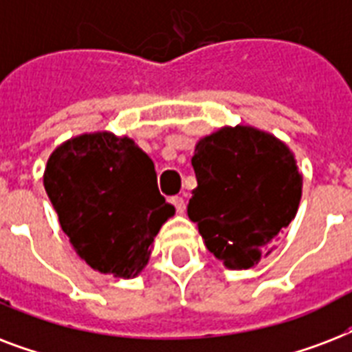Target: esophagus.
Returning a JSON list of instances; mask_svg holds the SVG:
<instances>
[{
	"instance_id": "34e87169",
	"label": "esophagus",
	"mask_w": 352,
	"mask_h": 352,
	"mask_svg": "<svg viewBox=\"0 0 352 352\" xmlns=\"http://www.w3.org/2000/svg\"><path fill=\"white\" fill-rule=\"evenodd\" d=\"M170 203L173 204V208H175L177 214H182V212H184V208H186V204H184V199L182 197H171Z\"/></svg>"
}]
</instances>
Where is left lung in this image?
Returning a JSON list of instances; mask_svg holds the SVG:
<instances>
[{"instance_id": "left-lung-1", "label": "left lung", "mask_w": 352, "mask_h": 352, "mask_svg": "<svg viewBox=\"0 0 352 352\" xmlns=\"http://www.w3.org/2000/svg\"><path fill=\"white\" fill-rule=\"evenodd\" d=\"M192 166L188 215L206 248L228 268L257 265L298 212L301 175L290 149L254 127H226L195 146Z\"/></svg>"}]
</instances>
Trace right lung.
<instances>
[{"label":"right lung","instance_id":"add662e5","mask_svg":"<svg viewBox=\"0 0 352 352\" xmlns=\"http://www.w3.org/2000/svg\"><path fill=\"white\" fill-rule=\"evenodd\" d=\"M62 230L85 263L135 278L173 206L157 188L153 162L131 138L95 133L54 149L43 175Z\"/></svg>","mask_w":352,"mask_h":352}]
</instances>
